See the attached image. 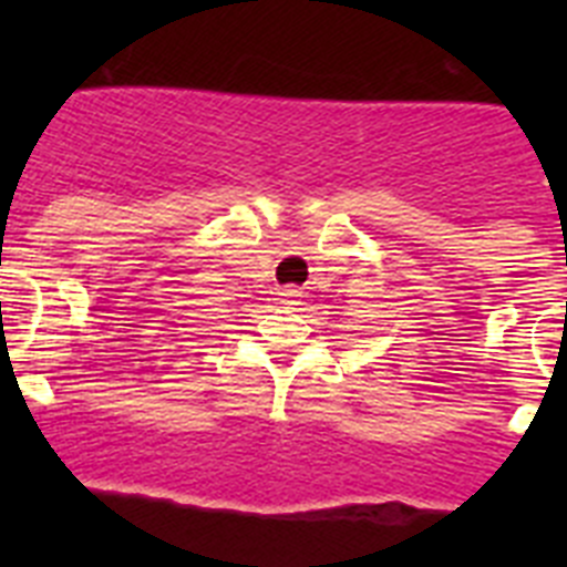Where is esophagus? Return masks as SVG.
<instances>
[{"mask_svg": "<svg viewBox=\"0 0 567 567\" xmlns=\"http://www.w3.org/2000/svg\"><path fill=\"white\" fill-rule=\"evenodd\" d=\"M280 303H287L289 309L300 303V289L298 287H284L280 289Z\"/></svg>", "mask_w": 567, "mask_h": 567, "instance_id": "esophagus-1", "label": "esophagus"}]
</instances>
